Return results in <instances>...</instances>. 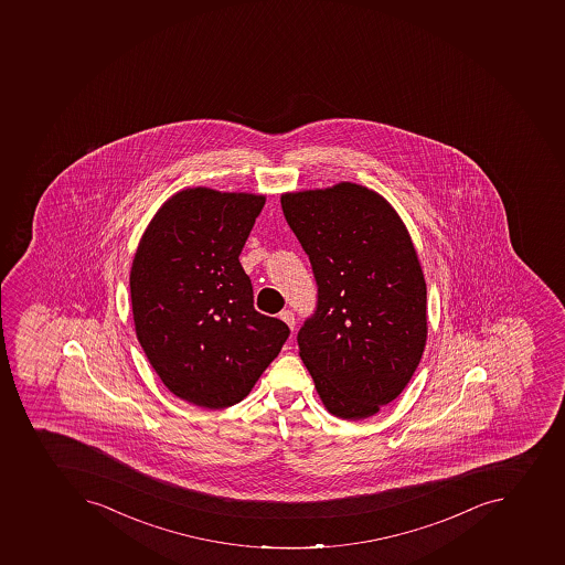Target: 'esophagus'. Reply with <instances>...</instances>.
<instances>
[{
	"label": "esophagus",
	"instance_id": "obj_1",
	"mask_svg": "<svg viewBox=\"0 0 565 565\" xmlns=\"http://www.w3.org/2000/svg\"><path fill=\"white\" fill-rule=\"evenodd\" d=\"M280 320L285 321L286 324H288L289 330L295 329V315L294 312L289 311V309H286V311L279 312Z\"/></svg>",
	"mask_w": 565,
	"mask_h": 565
}]
</instances>
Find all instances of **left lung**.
Masks as SVG:
<instances>
[{
  "mask_svg": "<svg viewBox=\"0 0 565 565\" xmlns=\"http://www.w3.org/2000/svg\"><path fill=\"white\" fill-rule=\"evenodd\" d=\"M280 205L318 285L300 359L329 414L373 417L405 391L426 348V279L412 236L394 206L359 183L285 192Z\"/></svg>",
  "mask_w": 565,
  "mask_h": 565,
  "instance_id": "8db88e82",
  "label": "left lung"
}]
</instances>
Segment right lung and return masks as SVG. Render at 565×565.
<instances>
[{"mask_svg":"<svg viewBox=\"0 0 565 565\" xmlns=\"http://www.w3.org/2000/svg\"><path fill=\"white\" fill-rule=\"evenodd\" d=\"M267 198L189 186L166 200L130 267L134 327L169 392L218 409L241 403L289 335L254 309L241 256Z\"/></svg>","mask_w":565,"mask_h":565,"instance_id":"obj_1","label":"right lung"}]
</instances>
